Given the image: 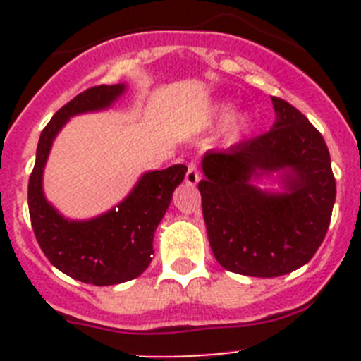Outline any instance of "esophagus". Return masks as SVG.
<instances>
[{
    "label": "esophagus",
    "instance_id": "34e87169",
    "mask_svg": "<svg viewBox=\"0 0 361 361\" xmlns=\"http://www.w3.org/2000/svg\"><path fill=\"white\" fill-rule=\"evenodd\" d=\"M200 180V173L197 170L195 164H190L188 166V171H186V184L188 186H197Z\"/></svg>",
    "mask_w": 361,
    "mask_h": 361
}]
</instances>
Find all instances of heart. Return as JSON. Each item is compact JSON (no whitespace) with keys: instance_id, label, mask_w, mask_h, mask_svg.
<instances>
[{"instance_id":"1","label":"heart","mask_w":361,"mask_h":361,"mask_svg":"<svg viewBox=\"0 0 361 361\" xmlns=\"http://www.w3.org/2000/svg\"><path fill=\"white\" fill-rule=\"evenodd\" d=\"M231 111V103H216L213 106V117L220 119L226 117ZM253 126V117L247 111H235L222 124V132H220V141L226 146H235L247 135V132Z\"/></svg>"}]
</instances>
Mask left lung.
I'll return each instance as SVG.
<instances>
[{
	"label": "left lung",
	"instance_id": "1",
	"mask_svg": "<svg viewBox=\"0 0 361 361\" xmlns=\"http://www.w3.org/2000/svg\"><path fill=\"white\" fill-rule=\"evenodd\" d=\"M271 101L276 117L269 132L204 153L199 183L216 262L260 279L288 275L311 260L336 199L324 137L283 99Z\"/></svg>",
	"mask_w": 361,
	"mask_h": 361
}]
</instances>
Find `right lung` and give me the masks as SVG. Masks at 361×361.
<instances>
[{
	"label": "right lung",
	"instance_id": "1",
	"mask_svg": "<svg viewBox=\"0 0 361 361\" xmlns=\"http://www.w3.org/2000/svg\"><path fill=\"white\" fill-rule=\"evenodd\" d=\"M126 90V82L94 86L57 111L41 132L28 180V212L44 257L65 275L94 286L123 283L145 273L152 262L155 229L188 171L184 164L145 171L121 202L92 219H68L47 199L44 166L63 126L81 114L108 110Z\"/></svg>",
	"mask_w": 361,
	"mask_h": 361
}]
</instances>
